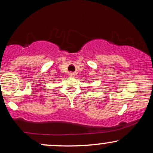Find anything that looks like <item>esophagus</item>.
Returning a JSON list of instances; mask_svg holds the SVG:
<instances>
[{"label":"esophagus","instance_id":"1","mask_svg":"<svg viewBox=\"0 0 153 153\" xmlns=\"http://www.w3.org/2000/svg\"><path fill=\"white\" fill-rule=\"evenodd\" d=\"M74 75H75V73H70V76H74Z\"/></svg>","mask_w":153,"mask_h":153}]
</instances>
